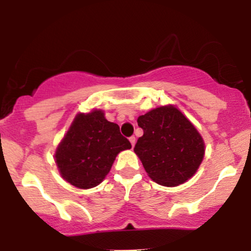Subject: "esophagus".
I'll use <instances>...</instances> for the list:
<instances>
[{
	"label": "esophagus",
	"instance_id": "obj_1",
	"mask_svg": "<svg viewBox=\"0 0 251 251\" xmlns=\"http://www.w3.org/2000/svg\"><path fill=\"white\" fill-rule=\"evenodd\" d=\"M130 143H131L132 148H133L134 144H136V137H130Z\"/></svg>",
	"mask_w": 251,
	"mask_h": 251
}]
</instances>
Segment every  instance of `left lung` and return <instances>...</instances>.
<instances>
[{"label": "left lung", "instance_id": "8db88e82", "mask_svg": "<svg viewBox=\"0 0 251 251\" xmlns=\"http://www.w3.org/2000/svg\"><path fill=\"white\" fill-rule=\"evenodd\" d=\"M144 134L134 152L149 177L175 187L197 173L205 155V143L195 126L173 104L157 107L137 120Z\"/></svg>", "mask_w": 251, "mask_h": 251}]
</instances>
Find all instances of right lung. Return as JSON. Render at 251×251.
Segmentation results:
<instances>
[{"mask_svg":"<svg viewBox=\"0 0 251 251\" xmlns=\"http://www.w3.org/2000/svg\"><path fill=\"white\" fill-rule=\"evenodd\" d=\"M131 143L101 109L78 113L56 149L54 159L67 182L81 189L100 184L120 151Z\"/></svg>","mask_w":251,"mask_h":251,"instance_id":"right-lung-1","label":"right lung"}]
</instances>
